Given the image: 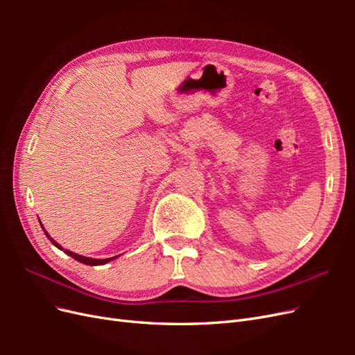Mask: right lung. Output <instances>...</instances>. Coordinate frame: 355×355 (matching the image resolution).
<instances>
[{
  "mask_svg": "<svg viewBox=\"0 0 355 355\" xmlns=\"http://www.w3.org/2000/svg\"><path fill=\"white\" fill-rule=\"evenodd\" d=\"M40 220V219H38ZM40 225H41V228H42V231H44V234L47 235V239L51 241V244L53 245H56L58 249H60V250H63L65 252L68 256H71V257H73L75 261H78V262H81V263H84V265H92V266H94V265H105V263H108V262H111V261H114V259H116L118 256H112V257H106V259H94V257H87V256H81V254H77V253H73V252H71V250H65L63 249V247L58 243V241H55L53 240L50 235H49V232L44 230V227H42V223L40 222Z\"/></svg>",
  "mask_w": 355,
  "mask_h": 355,
  "instance_id": "obj_1",
  "label": "right lung"
}]
</instances>
